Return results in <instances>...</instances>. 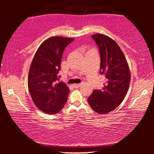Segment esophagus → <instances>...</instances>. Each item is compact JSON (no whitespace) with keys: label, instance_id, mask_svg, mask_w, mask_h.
<instances>
[{"label":"esophagus","instance_id":"obj_1","mask_svg":"<svg viewBox=\"0 0 154 154\" xmlns=\"http://www.w3.org/2000/svg\"><path fill=\"white\" fill-rule=\"evenodd\" d=\"M82 84L81 83H75V84H73V87L75 88H79Z\"/></svg>","mask_w":154,"mask_h":154}]
</instances>
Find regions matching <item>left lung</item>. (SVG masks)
Masks as SVG:
<instances>
[{
    "label": "left lung",
    "mask_w": 154,
    "mask_h": 154,
    "mask_svg": "<svg viewBox=\"0 0 154 154\" xmlns=\"http://www.w3.org/2000/svg\"><path fill=\"white\" fill-rule=\"evenodd\" d=\"M99 48L100 74L106 83L102 90H94L88 102L96 113L106 114L120 105L127 94L130 82V72L127 60L116 41L103 34L92 35Z\"/></svg>",
    "instance_id": "obj_1"
}]
</instances>
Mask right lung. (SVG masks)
<instances>
[{
  "mask_svg": "<svg viewBox=\"0 0 154 154\" xmlns=\"http://www.w3.org/2000/svg\"><path fill=\"white\" fill-rule=\"evenodd\" d=\"M74 38L51 36L36 50L30 64L28 87L35 105L41 111L56 114L66 104L69 89L58 82L61 60L64 49Z\"/></svg>",
  "mask_w": 154,
  "mask_h": 154,
  "instance_id": "right-lung-1",
  "label": "right lung"
}]
</instances>
